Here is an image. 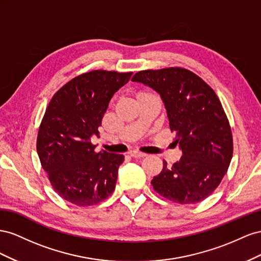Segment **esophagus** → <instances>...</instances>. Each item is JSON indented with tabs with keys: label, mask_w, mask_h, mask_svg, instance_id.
I'll list each match as a JSON object with an SVG mask.
<instances>
[{
	"label": "esophagus",
	"mask_w": 261,
	"mask_h": 261,
	"mask_svg": "<svg viewBox=\"0 0 261 261\" xmlns=\"http://www.w3.org/2000/svg\"><path fill=\"white\" fill-rule=\"evenodd\" d=\"M129 154L132 156V158H136V159H141V158H144L147 154L142 153V152H139V151H130Z\"/></svg>",
	"instance_id": "1"
}]
</instances>
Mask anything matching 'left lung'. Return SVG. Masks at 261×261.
I'll return each instance as SVG.
<instances>
[{"label": "left lung", "instance_id": "8db88e82", "mask_svg": "<svg viewBox=\"0 0 261 261\" xmlns=\"http://www.w3.org/2000/svg\"><path fill=\"white\" fill-rule=\"evenodd\" d=\"M132 82L159 93L165 105L175 143L182 152L173 166L151 181L173 202L197 203L217 189L233 156L232 131L217 94L195 73L181 68L145 70Z\"/></svg>", "mask_w": 261, "mask_h": 261}]
</instances>
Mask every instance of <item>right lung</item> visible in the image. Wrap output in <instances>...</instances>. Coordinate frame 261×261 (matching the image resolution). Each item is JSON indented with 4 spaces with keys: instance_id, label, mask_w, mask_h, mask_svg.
Segmentation results:
<instances>
[{
    "instance_id": "1",
    "label": "right lung",
    "mask_w": 261,
    "mask_h": 261,
    "mask_svg": "<svg viewBox=\"0 0 261 261\" xmlns=\"http://www.w3.org/2000/svg\"><path fill=\"white\" fill-rule=\"evenodd\" d=\"M131 75L102 70L84 73L59 89L49 102L37 153L52 187L73 204H97L115 190L124 156L96 153L91 139L98 137L110 99Z\"/></svg>"
}]
</instances>
